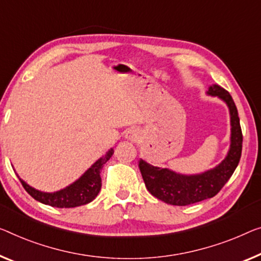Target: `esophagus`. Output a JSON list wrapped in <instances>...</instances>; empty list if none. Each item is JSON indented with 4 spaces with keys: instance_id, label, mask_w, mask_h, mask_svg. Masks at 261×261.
<instances>
[{
    "instance_id": "obj_1",
    "label": "esophagus",
    "mask_w": 261,
    "mask_h": 261,
    "mask_svg": "<svg viewBox=\"0 0 261 261\" xmlns=\"http://www.w3.org/2000/svg\"><path fill=\"white\" fill-rule=\"evenodd\" d=\"M125 137L129 139V141L137 142L138 139L141 138V131H139L138 129H136V127H131V129L126 131Z\"/></svg>"
}]
</instances>
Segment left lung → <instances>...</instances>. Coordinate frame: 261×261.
I'll return each instance as SVG.
<instances>
[{"label": "left lung", "mask_w": 261, "mask_h": 261, "mask_svg": "<svg viewBox=\"0 0 261 261\" xmlns=\"http://www.w3.org/2000/svg\"><path fill=\"white\" fill-rule=\"evenodd\" d=\"M207 95L218 96L227 104L231 116V145L228 153L215 169L199 174L185 176L169 169H161L141 159L143 180L151 194L166 204L186 206L215 197L223 189L239 164L243 149V134L238 110L232 96L219 85L208 88Z\"/></svg>", "instance_id": "1"}]
</instances>
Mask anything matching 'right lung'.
Here are the masks:
<instances>
[{"label":"right lung","instance_id":"add662e5","mask_svg":"<svg viewBox=\"0 0 261 261\" xmlns=\"http://www.w3.org/2000/svg\"><path fill=\"white\" fill-rule=\"evenodd\" d=\"M112 154H114V149H110L107 152V154H104L95 164L91 165V168H89L85 171L80 179H77L71 185H69L65 189L60 190L57 192H41L36 189L31 188L24 180H22L21 178H19V180H21L25 191L34 199H36L42 204L60 208H69L85 205L95 199L97 194L99 193L100 188H102L100 171H102L103 165L110 159Z\"/></svg>","mask_w":261,"mask_h":261}]
</instances>
